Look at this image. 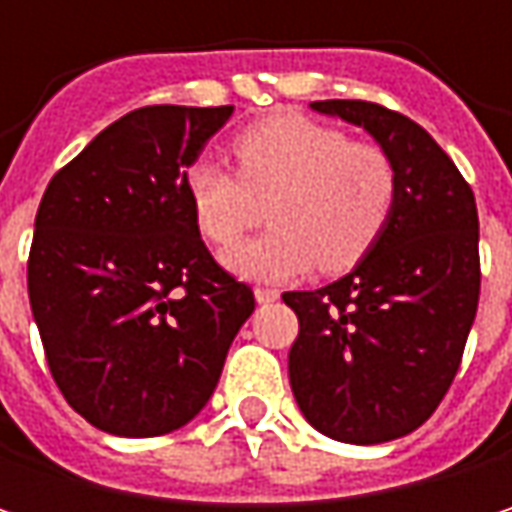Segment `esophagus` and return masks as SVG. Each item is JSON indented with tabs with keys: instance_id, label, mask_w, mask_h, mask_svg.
<instances>
[{
	"instance_id": "34e87169",
	"label": "esophagus",
	"mask_w": 512,
	"mask_h": 512,
	"mask_svg": "<svg viewBox=\"0 0 512 512\" xmlns=\"http://www.w3.org/2000/svg\"><path fill=\"white\" fill-rule=\"evenodd\" d=\"M255 299L257 305H269V302L278 299V290H272V287H255Z\"/></svg>"
}]
</instances>
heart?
<instances>
[{"label":"heart","instance_id":"heart-1","mask_svg":"<svg viewBox=\"0 0 512 512\" xmlns=\"http://www.w3.org/2000/svg\"><path fill=\"white\" fill-rule=\"evenodd\" d=\"M240 174L213 159L186 168L183 189L198 231L225 249L263 219V237L225 252V266L252 281H290L314 263L341 272L382 234L397 177L382 148L287 112L243 130L234 142Z\"/></svg>","mask_w":512,"mask_h":512}]
</instances>
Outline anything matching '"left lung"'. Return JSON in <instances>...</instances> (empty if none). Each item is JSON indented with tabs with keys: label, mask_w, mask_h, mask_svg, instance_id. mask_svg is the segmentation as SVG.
I'll return each instance as SVG.
<instances>
[{
	"label": "left lung",
	"mask_w": 512,
	"mask_h": 512,
	"mask_svg": "<svg viewBox=\"0 0 512 512\" xmlns=\"http://www.w3.org/2000/svg\"><path fill=\"white\" fill-rule=\"evenodd\" d=\"M314 112L361 127L394 165L388 222L356 266L290 290L299 317L290 388L305 421L347 445L418 430L451 388L477 314V204L433 136L385 106L317 100Z\"/></svg>",
	"instance_id": "8db88e82"
}]
</instances>
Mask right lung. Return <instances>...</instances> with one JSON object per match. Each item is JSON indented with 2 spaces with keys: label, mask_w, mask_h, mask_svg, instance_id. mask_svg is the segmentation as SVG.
<instances>
[{
  "label": "right lung",
  "mask_w": 512,
  "mask_h": 512,
  "mask_svg": "<svg viewBox=\"0 0 512 512\" xmlns=\"http://www.w3.org/2000/svg\"><path fill=\"white\" fill-rule=\"evenodd\" d=\"M234 106H145L50 180L29 255V302L52 379L97 430L165 436L213 397L255 311L207 252L186 168Z\"/></svg>",
  "instance_id": "1"
}]
</instances>
